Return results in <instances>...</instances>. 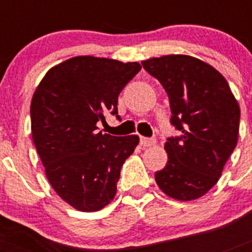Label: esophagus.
<instances>
[{"label":"esophagus","instance_id":"1","mask_svg":"<svg viewBox=\"0 0 252 252\" xmlns=\"http://www.w3.org/2000/svg\"><path fill=\"white\" fill-rule=\"evenodd\" d=\"M155 142H157V140L153 139V137L140 136V145L144 146V148H148V146H153Z\"/></svg>","mask_w":252,"mask_h":252}]
</instances>
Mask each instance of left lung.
I'll return each mask as SVG.
<instances>
[{"instance_id": "1", "label": "left lung", "mask_w": 252, "mask_h": 252, "mask_svg": "<svg viewBox=\"0 0 252 252\" xmlns=\"http://www.w3.org/2000/svg\"><path fill=\"white\" fill-rule=\"evenodd\" d=\"M170 103V124L180 132L168 137L165 168L155 173L162 192L178 201L206 194L218 182L237 144L240 107L223 75L188 55L144 60Z\"/></svg>"}]
</instances>
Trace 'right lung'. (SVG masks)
<instances>
[{"label":"right lung","mask_w":252,"mask_h":252,"mask_svg":"<svg viewBox=\"0 0 252 252\" xmlns=\"http://www.w3.org/2000/svg\"><path fill=\"white\" fill-rule=\"evenodd\" d=\"M139 63L75 57L51 68L34 93L31 132L48 180L78 211L103 208L117 190L125 160L139 136L98 132L106 115L120 119L117 101Z\"/></svg>","instance_id":"right-lung-1"}]
</instances>
